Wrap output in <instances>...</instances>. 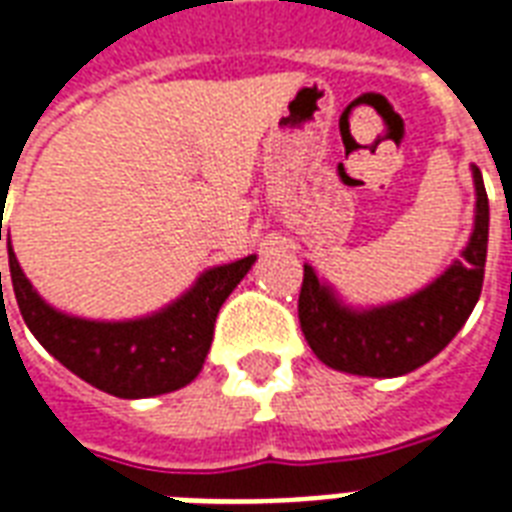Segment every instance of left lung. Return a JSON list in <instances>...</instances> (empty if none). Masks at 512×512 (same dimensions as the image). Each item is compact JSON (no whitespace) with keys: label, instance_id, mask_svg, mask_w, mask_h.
I'll list each match as a JSON object with an SVG mask.
<instances>
[{"label":"left lung","instance_id":"8db88e82","mask_svg":"<svg viewBox=\"0 0 512 512\" xmlns=\"http://www.w3.org/2000/svg\"><path fill=\"white\" fill-rule=\"evenodd\" d=\"M472 179L478 208L464 257L426 290L399 304L352 312L320 285L312 266H304L298 320L325 366L361 377H401L429 363L461 331L483 290L488 249V195L478 168H472Z\"/></svg>","mask_w":512,"mask_h":512}]
</instances>
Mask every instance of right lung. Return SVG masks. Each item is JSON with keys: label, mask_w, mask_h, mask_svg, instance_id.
<instances>
[{"label": "right lung", "mask_w": 512, "mask_h": 512, "mask_svg": "<svg viewBox=\"0 0 512 512\" xmlns=\"http://www.w3.org/2000/svg\"><path fill=\"white\" fill-rule=\"evenodd\" d=\"M7 255L15 301L37 342L81 380L119 399L160 396L195 380L214 339L219 306L255 263V255H249L230 266L211 268L184 298L160 314L130 323H94L51 309L32 290L13 246Z\"/></svg>", "instance_id": "1"}]
</instances>
